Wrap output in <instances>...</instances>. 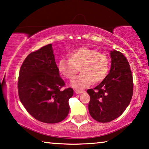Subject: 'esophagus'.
I'll list each match as a JSON object with an SVG mask.
<instances>
[{"instance_id": "esophagus-1", "label": "esophagus", "mask_w": 149, "mask_h": 149, "mask_svg": "<svg viewBox=\"0 0 149 149\" xmlns=\"http://www.w3.org/2000/svg\"><path fill=\"white\" fill-rule=\"evenodd\" d=\"M84 92V91H75V94H81V93H83Z\"/></svg>"}]
</instances>
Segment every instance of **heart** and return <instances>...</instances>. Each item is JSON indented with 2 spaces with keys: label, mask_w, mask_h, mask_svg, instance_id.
I'll use <instances>...</instances> for the list:
<instances>
[{
  "label": "heart",
  "mask_w": 149,
  "mask_h": 149,
  "mask_svg": "<svg viewBox=\"0 0 149 149\" xmlns=\"http://www.w3.org/2000/svg\"><path fill=\"white\" fill-rule=\"evenodd\" d=\"M58 70L62 76L72 80L79 70L81 74L71 82L75 89H82L91 82L96 84L103 80L109 70V60L105 54L95 50L81 47L69 54V59L60 60Z\"/></svg>",
  "instance_id": "b5f03b06"
}]
</instances>
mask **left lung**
Instances as JSON below:
<instances>
[{
	"label": "left lung",
	"instance_id": "1",
	"mask_svg": "<svg viewBox=\"0 0 149 149\" xmlns=\"http://www.w3.org/2000/svg\"><path fill=\"white\" fill-rule=\"evenodd\" d=\"M110 72L94 89H88L90 115L98 122L117 118L129 105L133 94V79L127 58L120 52L110 51Z\"/></svg>",
	"mask_w": 149,
	"mask_h": 149
}]
</instances>
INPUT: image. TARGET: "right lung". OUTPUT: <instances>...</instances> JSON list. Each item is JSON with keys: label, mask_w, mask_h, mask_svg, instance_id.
<instances>
[{"label": "right lung", "mask_w": 149, "mask_h": 149, "mask_svg": "<svg viewBox=\"0 0 149 149\" xmlns=\"http://www.w3.org/2000/svg\"><path fill=\"white\" fill-rule=\"evenodd\" d=\"M64 85L51 44L31 53L21 67L19 97L29 113L42 122L58 123L68 116L74 91L72 88L63 91Z\"/></svg>", "instance_id": "obj_1"}]
</instances>
